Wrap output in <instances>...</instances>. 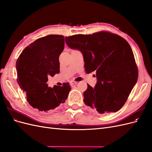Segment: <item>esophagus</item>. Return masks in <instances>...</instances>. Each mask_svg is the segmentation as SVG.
<instances>
[{"label": "esophagus", "instance_id": "obj_1", "mask_svg": "<svg viewBox=\"0 0 152 152\" xmlns=\"http://www.w3.org/2000/svg\"><path fill=\"white\" fill-rule=\"evenodd\" d=\"M70 84L71 85L76 84H77V82H76V81H74V80H70Z\"/></svg>", "mask_w": 152, "mask_h": 152}]
</instances>
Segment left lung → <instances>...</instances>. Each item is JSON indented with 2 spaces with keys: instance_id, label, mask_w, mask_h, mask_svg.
Here are the masks:
<instances>
[{
  "instance_id": "8db88e82",
  "label": "left lung",
  "mask_w": 152,
  "mask_h": 152,
  "mask_svg": "<svg viewBox=\"0 0 152 152\" xmlns=\"http://www.w3.org/2000/svg\"><path fill=\"white\" fill-rule=\"evenodd\" d=\"M68 46L82 53L87 73L96 72L94 87L87 84L84 102L102 115L120 110L135 86L138 72L130 45L107 31L65 37Z\"/></svg>"
}]
</instances>
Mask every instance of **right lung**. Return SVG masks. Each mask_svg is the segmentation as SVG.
I'll list each match as a JSON object with an SVG mask.
<instances>
[{"mask_svg":"<svg viewBox=\"0 0 152 152\" xmlns=\"http://www.w3.org/2000/svg\"><path fill=\"white\" fill-rule=\"evenodd\" d=\"M64 48L63 35H49L30 44L16 61L18 84L29 104L39 112H51L68 98V83L53 88L46 84L48 76L59 72V56Z\"/></svg>","mask_w":152,"mask_h":152,"instance_id":"right-lung-1","label":"right lung"}]
</instances>
